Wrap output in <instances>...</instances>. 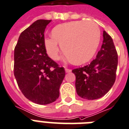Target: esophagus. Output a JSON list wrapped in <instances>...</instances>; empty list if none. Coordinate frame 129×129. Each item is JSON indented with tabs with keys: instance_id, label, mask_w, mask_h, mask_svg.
<instances>
[{
	"instance_id": "34e87169",
	"label": "esophagus",
	"mask_w": 129,
	"mask_h": 129,
	"mask_svg": "<svg viewBox=\"0 0 129 129\" xmlns=\"http://www.w3.org/2000/svg\"><path fill=\"white\" fill-rule=\"evenodd\" d=\"M65 72L66 73H70V72H71V70L69 69H65Z\"/></svg>"
}]
</instances>
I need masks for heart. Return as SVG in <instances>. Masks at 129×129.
Returning a JSON list of instances; mask_svg holds the SVG:
<instances>
[{"label":"heart","instance_id":"obj_1","mask_svg":"<svg viewBox=\"0 0 129 129\" xmlns=\"http://www.w3.org/2000/svg\"><path fill=\"white\" fill-rule=\"evenodd\" d=\"M52 37L45 39V47L52 59L59 58L60 45L64 54L75 64L89 61L94 55L101 39L99 26L95 22L76 20L53 28Z\"/></svg>","mask_w":129,"mask_h":129}]
</instances>
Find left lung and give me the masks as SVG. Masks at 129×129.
I'll return each instance as SVG.
<instances>
[{"instance_id": "8db88e82", "label": "left lung", "mask_w": 129, "mask_h": 129, "mask_svg": "<svg viewBox=\"0 0 129 129\" xmlns=\"http://www.w3.org/2000/svg\"><path fill=\"white\" fill-rule=\"evenodd\" d=\"M118 54L113 39L103 31V43L96 58L89 64L73 69L75 86L79 96L94 100L103 96L116 79Z\"/></svg>"}]
</instances>
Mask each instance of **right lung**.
Here are the masks:
<instances>
[{
	"label": "right lung",
	"instance_id": "right-lung-1",
	"mask_svg": "<svg viewBox=\"0 0 129 129\" xmlns=\"http://www.w3.org/2000/svg\"><path fill=\"white\" fill-rule=\"evenodd\" d=\"M51 20H37L21 33L14 48V75L22 93L39 105L54 102L65 76L63 67L48 56L45 28Z\"/></svg>",
	"mask_w": 129,
	"mask_h": 129
}]
</instances>
